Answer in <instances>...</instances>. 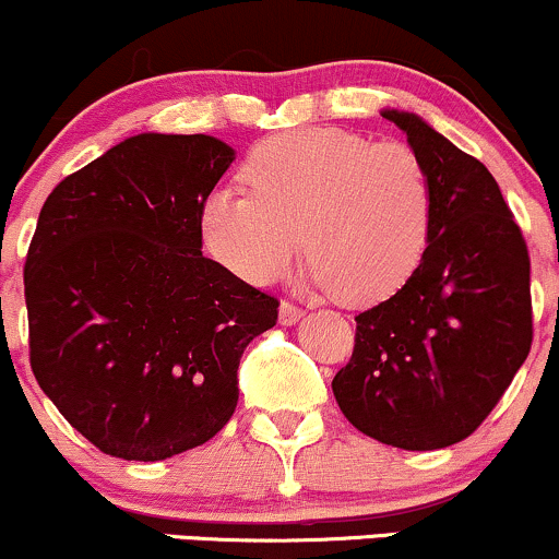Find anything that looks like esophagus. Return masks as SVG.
<instances>
[{"label":"esophagus","instance_id":"obj_1","mask_svg":"<svg viewBox=\"0 0 559 559\" xmlns=\"http://www.w3.org/2000/svg\"><path fill=\"white\" fill-rule=\"evenodd\" d=\"M278 318H281V323H284V325H294V323H299L301 318H305V310L294 305V301L284 299V301H281V307H278Z\"/></svg>","mask_w":559,"mask_h":559}]
</instances>
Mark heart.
I'll list each match as a JSON object with an SVG mask.
<instances>
[{
    "label": "heart",
    "instance_id": "heart-1",
    "mask_svg": "<svg viewBox=\"0 0 559 559\" xmlns=\"http://www.w3.org/2000/svg\"><path fill=\"white\" fill-rule=\"evenodd\" d=\"M249 191L202 204L210 254L249 284H273L307 252L316 281L352 305L391 297L415 273L431 228V181L409 146L342 128H297L260 141L241 165Z\"/></svg>",
    "mask_w": 559,
    "mask_h": 559
}]
</instances>
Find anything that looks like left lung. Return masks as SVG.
I'll list each match as a JSON object with an SVG mask.
<instances>
[{"instance_id": "left-lung-1", "label": "left lung", "mask_w": 559, "mask_h": 559, "mask_svg": "<svg viewBox=\"0 0 559 559\" xmlns=\"http://www.w3.org/2000/svg\"><path fill=\"white\" fill-rule=\"evenodd\" d=\"M381 115L431 181L428 247L394 297L355 318V352L331 386L357 431L428 452L476 431L528 357L531 260L484 163L418 115Z\"/></svg>"}]
</instances>
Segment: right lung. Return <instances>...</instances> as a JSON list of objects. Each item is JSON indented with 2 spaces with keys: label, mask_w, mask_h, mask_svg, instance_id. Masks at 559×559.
Listing matches in <instances>:
<instances>
[{
  "label": "right lung",
  "mask_w": 559,
  "mask_h": 559,
  "mask_svg": "<svg viewBox=\"0 0 559 559\" xmlns=\"http://www.w3.org/2000/svg\"><path fill=\"white\" fill-rule=\"evenodd\" d=\"M234 163L204 133H139L55 186L25 258L31 370L99 452L157 463L210 441L278 299L202 254Z\"/></svg>",
  "instance_id": "1"
}]
</instances>
